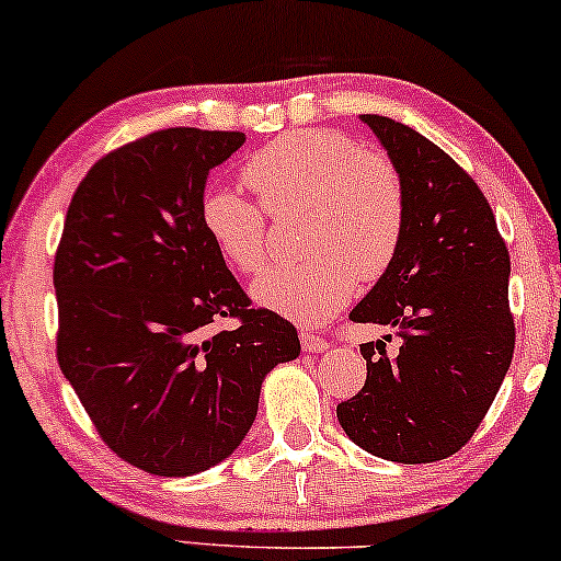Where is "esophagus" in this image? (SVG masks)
<instances>
[{
	"label": "esophagus",
	"instance_id": "1",
	"mask_svg": "<svg viewBox=\"0 0 561 561\" xmlns=\"http://www.w3.org/2000/svg\"><path fill=\"white\" fill-rule=\"evenodd\" d=\"M298 340H301L304 351H309V353H322V351H327V340L322 337V334H317V332L301 330V332H298Z\"/></svg>",
	"mask_w": 561,
	"mask_h": 561
}]
</instances>
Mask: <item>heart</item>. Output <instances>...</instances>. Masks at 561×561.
Here are the masks:
<instances>
[{
  "label": "heart",
  "instance_id": "obj_1",
  "mask_svg": "<svg viewBox=\"0 0 561 561\" xmlns=\"http://www.w3.org/2000/svg\"><path fill=\"white\" fill-rule=\"evenodd\" d=\"M244 180L263 207L231 187H208L198 208L210 244L239 273H260L271 260L265 210L275 218L307 210L301 250L309 257L254 283L260 307L319 324L351 301L358 278L374 283L394 265L407 229V187L381 151L363 149L340 130H290L250 159Z\"/></svg>",
  "mask_w": 561,
  "mask_h": 561
}]
</instances>
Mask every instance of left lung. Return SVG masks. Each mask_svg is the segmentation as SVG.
Masks as SVG:
<instances>
[{"instance_id":"obj_1","label":"left lung","mask_w":561,"mask_h":561,"mask_svg":"<svg viewBox=\"0 0 561 561\" xmlns=\"http://www.w3.org/2000/svg\"><path fill=\"white\" fill-rule=\"evenodd\" d=\"M360 118L402 172L407 229L351 319L394 327L402 345L397 355L383 340L360 345L366 383L337 404V420L368 454L431 463L467 446L511 368V254L469 172L404 123Z\"/></svg>"}]
</instances>
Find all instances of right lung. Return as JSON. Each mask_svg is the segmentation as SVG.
Wrapping results in <instances>:
<instances>
[{
  "label": "right lung",
  "instance_id": "1",
  "mask_svg": "<svg viewBox=\"0 0 561 561\" xmlns=\"http://www.w3.org/2000/svg\"><path fill=\"white\" fill-rule=\"evenodd\" d=\"M239 130L164 128L92 164L56 250V358L123 461L191 477L254 423L263 378L301 353L296 327L252 309L201 227L208 172ZM221 318L237 331L213 332Z\"/></svg>",
  "mask_w": 561,
  "mask_h": 561
}]
</instances>
